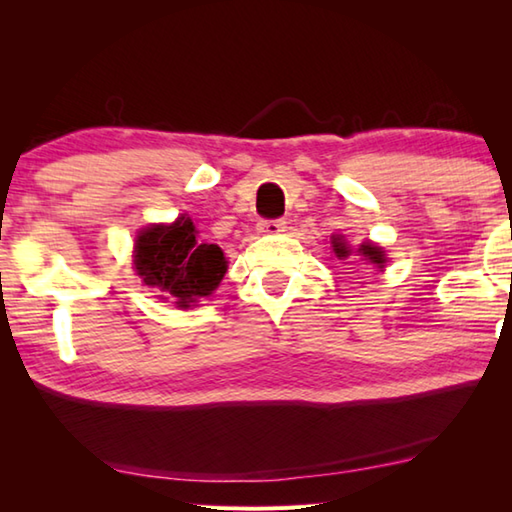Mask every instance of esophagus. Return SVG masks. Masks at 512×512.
Returning <instances> with one entry per match:
<instances>
[{"mask_svg":"<svg viewBox=\"0 0 512 512\" xmlns=\"http://www.w3.org/2000/svg\"><path fill=\"white\" fill-rule=\"evenodd\" d=\"M287 228V221L284 219H262L257 223V230L262 232V235H280Z\"/></svg>","mask_w":512,"mask_h":512,"instance_id":"34e87169","label":"esophagus"}]
</instances>
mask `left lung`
<instances>
[{"label": "left lung", "mask_w": 512, "mask_h": 512, "mask_svg": "<svg viewBox=\"0 0 512 512\" xmlns=\"http://www.w3.org/2000/svg\"><path fill=\"white\" fill-rule=\"evenodd\" d=\"M334 253H336V257L339 259H345L350 255V250H348V246H345V241L341 239V237H334ZM359 253L368 259L370 264H377L379 268L386 264V257H384V250L381 248H377V246H372V244H363L361 248H359Z\"/></svg>", "instance_id": "8db88e82"}]
</instances>
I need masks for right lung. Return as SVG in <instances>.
<instances>
[{"label":"right lung","instance_id":"add662e5","mask_svg":"<svg viewBox=\"0 0 512 512\" xmlns=\"http://www.w3.org/2000/svg\"><path fill=\"white\" fill-rule=\"evenodd\" d=\"M135 271L162 300L189 307L219 287L225 257L219 246L198 244L192 219L151 225L135 241Z\"/></svg>","mask_w":512,"mask_h":512}]
</instances>
